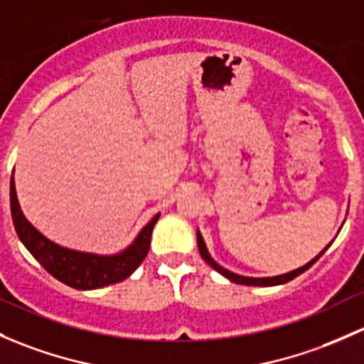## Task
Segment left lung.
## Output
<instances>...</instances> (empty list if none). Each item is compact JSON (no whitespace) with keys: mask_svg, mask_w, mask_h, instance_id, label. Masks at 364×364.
Returning a JSON list of instances; mask_svg holds the SVG:
<instances>
[{"mask_svg":"<svg viewBox=\"0 0 364 364\" xmlns=\"http://www.w3.org/2000/svg\"><path fill=\"white\" fill-rule=\"evenodd\" d=\"M333 240H335V239H333ZM333 240H331V242L328 244V246L324 247V250L321 251L319 255L314 256L311 262L305 263L304 267H298V269L291 270V272H286V274H281V275H272V277H247V275H240V274L230 272V270H228V269H225V267H221L220 263L214 262L213 256L209 255L208 246H205L204 237H202V233L197 230V246H198V251H200V256H202V258H204V262L208 263L209 267H213V269L216 270V272H220L221 275H223V277H227L228 281L235 282V284H244V286H279V284H286V282L293 281L294 277H298V275L304 274L305 270L311 269L314 263H316L317 259H319L321 256H323L324 252H326L328 247H330L331 244H333Z\"/></svg>","mask_w":364,"mask_h":364,"instance_id":"obj_1","label":"left lung"}]
</instances>
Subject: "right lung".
<instances>
[{
    "instance_id": "1",
    "label": "right lung",
    "mask_w": 364,
    "mask_h": 364,
    "mask_svg": "<svg viewBox=\"0 0 364 364\" xmlns=\"http://www.w3.org/2000/svg\"><path fill=\"white\" fill-rule=\"evenodd\" d=\"M10 208L18 239L40 265L60 282L83 291L105 288L127 279L148 255L153 227L160 218V213L155 214L125 250L113 255H97L60 246L34 228L18 204L14 176L10 179Z\"/></svg>"
}]
</instances>
